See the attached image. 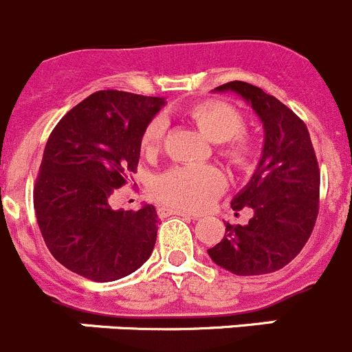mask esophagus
<instances>
[{"label": "esophagus", "mask_w": 352, "mask_h": 352, "mask_svg": "<svg viewBox=\"0 0 352 352\" xmlns=\"http://www.w3.org/2000/svg\"><path fill=\"white\" fill-rule=\"evenodd\" d=\"M159 216L160 217L183 216V217H190V219H197L193 214H188V212H185V210H179V209H173V207H162V209H159Z\"/></svg>", "instance_id": "obj_1"}]
</instances>
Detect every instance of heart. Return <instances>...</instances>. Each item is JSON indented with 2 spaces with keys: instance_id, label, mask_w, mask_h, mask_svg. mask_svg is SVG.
<instances>
[{
  "instance_id": "obj_1",
  "label": "heart",
  "mask_w": 352,
  "mask_h": 352,
  "mask_svg": "<svg viewBox=\"0 0 352 352\" xmlns=\"http://www.w3.org/2000/svg\"><path fill=\"white\" fill-rule=\"evenodd\" d=\"M186 119L212 143H221L219 153L236 170H249L256 162L257 150L250 138L240 135L245 126L236 107L219 100L195 103L185 112ZM164 126L152 120L142 136V152L150 155L160 148ZM224 188V176L212 166L174 167L157 179L155 195L160 202L179 209H204Z\"/></svg>"
}]
</instances>
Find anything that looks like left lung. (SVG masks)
I'll return each instance as SVG.
<instances>
[{"instance_id": "1", "label": "left lung", "mask_w": 352, "mask_h": 352, "mask_svg": "<svg viewBox=\"0 0 352 352\" xmlns=\"http://www.w3.org/2000/svg\"><path fill=\"white\" fill-rule=\"evenodd\" d=\"M214 91H233L259 116L264 146L259 166L232 209H250L247 224L226 223L223 240L207 254L239 276L282 270L306 245L320 202V169L306 124L280 100L257 86L232 81Z\"/></svg>"}]
</instances>
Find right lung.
<instances>
[{
    "instance_id": "obj_1",
    "label": "right lung",
    "mask_w": 352,
    "mask_h": 352,
    "mask_svg": "<svg viewBox=\"0 0 352 352\" xmlns=\"http://www.w3.org/2000/svg\"><path fill=\"white\" fill-rule=\"evenodd\" d=\"M164 98L105 89L65 113L46 142L34 210L60 264L93 282L135 273L157 240L153 206L113 210L109 199L135 173L142 136Z\"/></svg>"
}]
</instances>
